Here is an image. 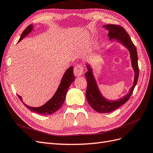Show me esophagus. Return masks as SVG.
Instances as JSON below:
<instances>
[{
    "label": "esophagus",
    "mask_w": 153,
    "mask_h": 153,
    "mask_svg": "<svg viewBox=\"0 0 153 153\" xmlns=\"http://www.w3.org/2000/svg\"><path fill=\"white\" fill-rule=\"evenodd\" d=\"M84 73V68L81 64H77L74 69V74L76 76H80Z\"/></svg>",
    "instance_id": "34e87169"
}]
</instances>
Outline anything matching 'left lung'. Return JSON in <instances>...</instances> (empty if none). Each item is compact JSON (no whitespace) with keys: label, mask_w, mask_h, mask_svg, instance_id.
<instances>
[{"label":"left lung","mask_w":153,"mask_h":153,"mask_svg":"<svg viewBox=\"0 0 153 153\" xmlns=\"http://www.w3.org/2000/svg\"><path fill=\"white\" fill-rule=\"evenodd\" d=\"M103 27L108 31V37L109 40L114 39L118 43L123 45L129 52L131 61V66L135 72L134 81L132 87L129 89L128 93L117 100H110L105 98L101 93L98 84L93 75V69L91 65L86 63L87 71L85 73L87 78V87L86 90V98L88 103L91 107L99 113H108L126 103L133 93L138 78V56L135 46L127 32L122 27L113 24H108L103 26Z\"/></svg>","instance_id":"left-lung-1"}]
</instances>
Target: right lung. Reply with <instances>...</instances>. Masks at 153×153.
Returning <instances> with one entry per match:
<instances>
[{"label":"right lung","instance_id":"right-lung-1","mask_svg":"<svg viewBox=\"0 0 153 153\" xmlns=\"http://www.w3.org/2000/svg\"><path fill=\"white\" fill-rule=\"evenodd\" d=\"M34 27L32 25H30L23 32L21 35L20 39L18 40V42H20L21 40L24 39L26 36L28 35L29 33L33 30ZM75 81V75H73V67H69L67 70L64 73V75L62 78L61 83L57 88V90L55 92L52 98L48 100L47 103H45L43 105L39 106V107H32L29 105H26L23 101L22 98L18 95V98H20L22 102L23 103L26 107L29 109L30 111L41 115H50L55 113L61 107L63 103L65 101L66 93L68 92V89L70 86L71 83Z\"/></svg>","mask_w":153,"mask_h":153}]
</instances>
